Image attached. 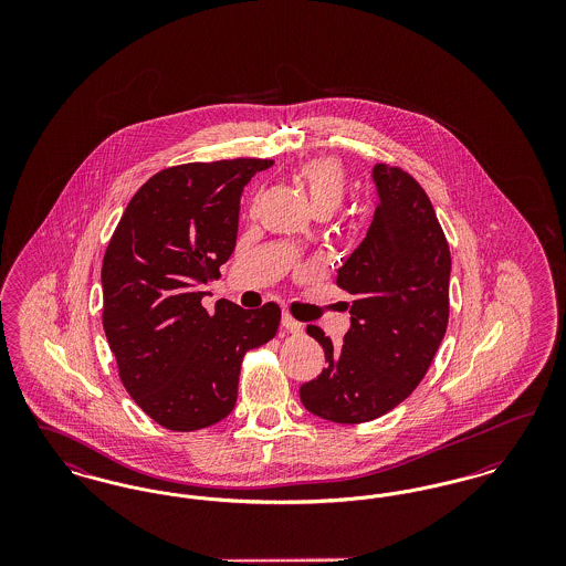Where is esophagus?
<instances>
[{"mask_svg": "<svg viewBox=\"0 0 566 566\" xmlns=\"http://www.w3.org/2000/svg\"><path fill=\"white\" fill-rule=\"evenodd\" d=\"M282 326L286 328V331H291V333H301V323L298 321H295L293 316H289V314H282Z\"/></svg>", "mask_w": 566, "mask_h": 566, "instance_id": "34e87169", "label": "esophagus"}]
</instances>
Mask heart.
<instances>
[{"label":"heart","instance_id":"obj_1","mask_svg":"<svg viewBox=\"0 0 566 566\" xmlns=\"http://www.w3.org/2000/svg\"><path fill=\"white\" fill-rule=\"evenodd\" d=\"M296 176L305 185L314 210L326 208L335 212L342 206L348 178L339 163L333 159H314V161L303 163Z\"/></svg>","mask_w":566,"mask_h":566}]
</instances>
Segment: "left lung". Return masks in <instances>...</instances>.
<instances>
[{"label": "left lung", "mask_w": 566, "mask_h": 566, "mask_svg": "<svg viewBox=\"0 0 566 566\" xmlns=\"http://www.w3.org/2000/svg\"><path fill=\"white\" fill-rule=\"evenodd\" d=\"M377 210L367 238L337 270L352 301L344 346L314 324L323 374L301 384L314 416L358 424L388 413L413 392L431 367L450 316L452 259L431 201L399 167H371Z\"/></svg>", "instance_id": "obj_1"}]
</instances>
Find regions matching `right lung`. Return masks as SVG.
Masks as SVG:
<instances>
[{
    "instance_id": "right-lung-1",
    "label": "right lung",
    "mask_w": 566,
    "mask_h": 566,
    "mask_svg": "<svg viewBox=\"0 0 566 566\" xmlns=\"http://www.w3.org/2000/svg\"><path fill=\"white\" fill-rule=\"evenodd\" d=\"M270 159L187 163L155 174L129 201L102 265L104 331L135 403L169 431L227 418L243 354L273 339L280 307L216 303L203 284L235 250L240 199Z\"/></svg>"
}]
</instances>
